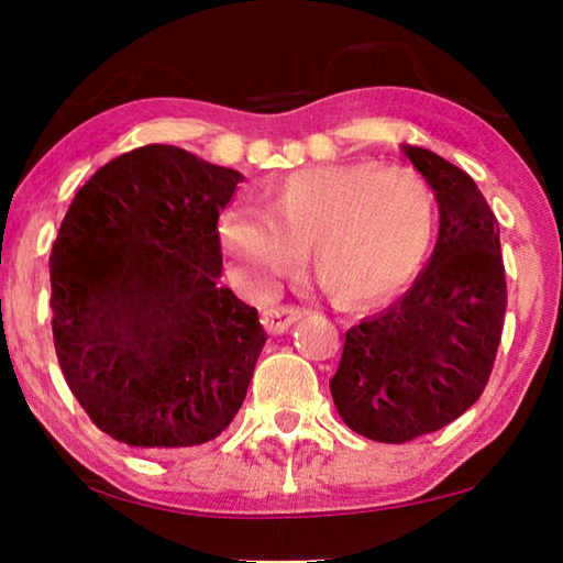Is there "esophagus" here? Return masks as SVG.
Returning <instances> with one entry per match:
<instances>
[{
  "mask_svg": "<svg viewBox=\"0 0 563 563\" xmlns=\"http://www.w3.org/2000/svg\"><path fill=\"white\" fill-rule=\"evenodd\" d=\"M305 310L302 307H295V305H279V307H272V310L264 312V328L268 333H284L291 322H297L302 318Z\"/></svg>",
  "mask_w": 563,
  "mask_h": 563,
  "instance_id": "esophagus-1",
  "label": "esophagus"
}]
</instances>
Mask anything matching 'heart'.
<instances>
[{"label":"heart","mask_w":563,"mask_h":563,"mask_svg":"<svg viewBox=\"0 0 563 563\" xmlns=\"http://www.w3.org/2000/svg\"><path fill=\"white\" fill-rule=\"evenodd\" d=\"M268 212L222 214L220 241L238 279L272 295L302 264L345 302L387 297L418 274L435 235V197L412 168L379 164L314 166L268 189Z\"/></svg>","instance_id":"heart-1"}]
</instances>
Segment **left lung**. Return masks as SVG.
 I'll list each match as a JSON object with an SVG mask.
<instances>
[{
	"mask_svg": "<svg viewBox=\"0 0 563 563\" xmlns=\"http://www.w3.org/2000/svg\"><path fill=\"white\" fill-rule=\"evenodd\" d=\"M405 153L441 207L433 258L402 299L345 333L330 379L345 426L379 443L435 433L482 397L507 310L499 222L487 199L433 151Z\"/></svg>",
	"mask_w": 563,
	"mask_h": 563,
	"instance_id": "left-lung-1",
	"label": "left lung"
}]
</instances>
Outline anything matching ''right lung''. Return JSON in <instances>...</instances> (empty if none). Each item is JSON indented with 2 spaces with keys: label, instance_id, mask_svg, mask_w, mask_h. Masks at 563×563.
<instances>
[{
  "label": "right lung",
  "instance_id": "right-lung-1",
  "mask_svg": "<svg viewBox=\"0 0 563 563\" xmlns=\"http://www.w3.org/2000/svg\"><path fill=\"white\" fill-rule=\"evenodd\" d=\"M243 176L143 145L76 191L51 253L53 343L91 422L137 449L218 438L266 330L220 284L218 220Z\"/></svg>",
  "mask_w": 563,
  "mask_h": 563
}]
</instances>
